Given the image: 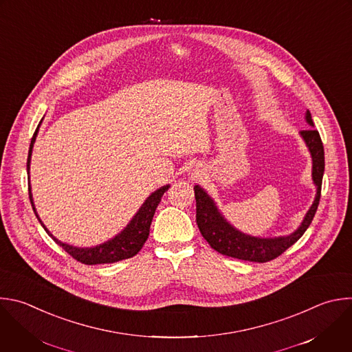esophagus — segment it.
I'll return each mask as SVG.
<instances>
[{
    "label": "esophagus",
    "mask_w": 352,
    "mask_h": 352,
    "mask_svg": "<svg viewBox=\"0 0 352 352\" xmlns=\"http://www.w3.org/2000/svg\"><path fill=\"white\" fill-rule=\"evenodd\" d=\"M190 174H192V178H199L201 175L200 171H197V170H193Z\"/></svg>",
    "instance_id": "1"
}]
</instances>
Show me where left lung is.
Masks as SVG:
<instances>
[{
	"label": "left lung",
	"instance_id": "obj_1",
	"mask_svg": "<svg viewBox=\"0 0 352 352\" xmlns=\"http://www.w3.org/2000/svg\"><path fill=\"white\" fill-rule=\"evenodd\" d=\"M305 119L307 123L314 127L309 111H307ZM300 134L304 138L312 156V179L316 185V197L300 228L289 236L274 239L245 235V233L239 232L226 222V219L217 210L211 197L199 185H196L193 188L196 199V222L201 236L207 241L211 249L232 258L253 263H268L285 253L304 235V232L311 225L315 217L320 199L322 178L324 171V151L318 130L307 129L302 130Z\"/></svg>",
	"mask_w": 352,
	"mask_h": 352
}]
</instances>
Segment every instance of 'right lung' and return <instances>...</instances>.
<instances>
[{"instance_id": "add662e5", "label": "right lung", "mask_w": 352, "mask_h": 352, "mask_svg": "<svg viewBox=\"0 0 352 352\" xmlns=\"http://www.w3.org/2000/svg\"><path fill=\"white\" fill-rule=\"evenodd\" d=\"M40 127V124H38ZM38 127L32 138V144H30V149H29V157H28V174H29V168H30V157H32V149H33V144L36 141L37 133H38ZM30 186V185H29ZM170 186L166 185L160 189H157L156 192H153L146 201L142 204V207L140 208V211L135 214V217L131 219V222L127 225V228H124V230L122 233H119L114 239L96 246V248H91V249H78V248H73L65 243H60L58 239H55L51 233L48 232V229L44 226V223L41 222V219L38 218L34 204H33V199H32V192L29 188V197H30V203L33 206V210L36 212V217L38 218V221L41 222L43 228L47 230V233H50V236H52V239L62 246V249L70 254L74 260H77L81 264L85 265H95V264H111V263H117L122 260H127L134 257L145 245L148 236H149V229H151V223L155 215V211L162 200V196L164 195V192L168 189Z\"/></svg>"}]
</instances>
